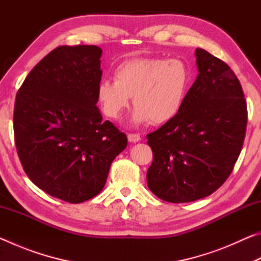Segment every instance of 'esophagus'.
I'll return each instance as SVG.
<instances>
[{
	"label": "esophagus",
	"instance_id": "34e87169",
	"mask_svg": "<svg viewBox=\"0 0 261 261\" xmlns=\"http://www.w3.org/2000/svg\"><path fill=\"white\" fill-rule=\"evenodd\" d=\"M127 139H129L130 143H137L141 139V137L139 134H129L127 135Z\"/></svg>",
	"mask_w": 261,
	"mask_h": 261
}]
</instances>
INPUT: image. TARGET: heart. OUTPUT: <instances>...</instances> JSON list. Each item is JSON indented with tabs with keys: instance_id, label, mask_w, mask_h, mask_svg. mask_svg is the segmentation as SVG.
Wrapping results in <instances>:
<instances>
[{
	"instance_id": "obj_1",
	"label": "heart",
	"mask_w": 261,
	"mask_h": 261,
	"mask_svg": "<svg viewBox=\"0 0 261 261\" xmlns=\"http://www.w3.org/2000/svg\"><path fill=\"white\" fill-rule=\"evenodd\" d=\"M115 81L103 79L98 99L103 113L118 120L134 96L136 124H165L177 116L192 83V70L182 59L137 57L122 62L114 72Z\"/></svg>"
}]
</instances>
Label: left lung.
<instances>
[{
    "label": "left lung",
    "mask_w": 261,
    "mask_h": 261,
    "mask_svg": "<svg viewBox=\"0 0 261 261\" xmlns=\"http://www.w3.org/2000/svg\"><path fill=\"white\" fill-rule=\"evenodd\" d=\"M196 57L199 73L182 110L146 136L153 152L148 188L176 204L205 198L226 182L246 132V101L236 74L201 48Z\"/></svg>",
    "instance_id": "1"
}]
</instances>
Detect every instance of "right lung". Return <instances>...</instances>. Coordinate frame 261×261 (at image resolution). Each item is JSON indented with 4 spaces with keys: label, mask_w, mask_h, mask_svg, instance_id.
<instances>
[{
    "label": "right lung",
    "mask_w": 261,
    "mask_h": 261,
    "mask_svg": "<svg viewBox=\"0 0 261 261\" xmlns=\"http://www.w3.org/2000/svg\"><path fill=\"white\" fill-rule=\"evenodd\" d=\"M101 54L96 46L57 47L16 95L15 143L24 171L39 189L71 204L100 193L127 145L96 107Z\"/></svg>",
    "instance_id": "1"
}]
</instances>
